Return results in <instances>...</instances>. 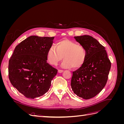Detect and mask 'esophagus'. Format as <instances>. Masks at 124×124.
<instances>
[{
  "label": "esophagus",
  "instance_id": "obj_1",
  "mask_svg": "<svg viewBox=\"0 0 124 124\" xmlns=\"http://www.w3.org/2000/svg\"><path fill=\"white\" fill-rule=\"evenodd\" d=\"M63 70H58V73H62V72H63Z\"/></svg>",
  "mask_w": 124,
  "mask_h": 124
}]
</instances>
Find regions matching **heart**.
Segmentation results:
<instances>
[{"label":"heart","instance_id":"obj_1","mask_svg":"<svg viewBox=\"0 0 124 124\" xmlns=\"http://www.w3.org/2000/svg\"><path fill=\"white\" fill-rule=\"evenodd\" d=\"M87 53L85 47L74 41L65 39L52 46L47 52V59L52 66H56L62 59V67L65 68H80L86 61Z\"/></svg>","mask_w":124,"mask_h":124}]
</instances>
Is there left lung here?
<instances>
[{
	"mask_svg": "<svg viewBox=\"0 0 124 124\" xmlns=\"http://www.w3.org/2000/svg\"><path fill=\"white\" fill-rule=\"evenodd\" d=\"M86 51L84 64L73 72L71 86L75 94L84 99L93 98L106 85L111 63L105 47L93 37H74Z\"/></svg>",
	"mask_w": 124,
	"mask_h": 124,
	"instance_id": "obj_1",
	"label": "left lung"
}]
</instances>
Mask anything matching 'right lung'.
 <instances>
[{
    "label": "right lung",
    "mask_w": 124,
    "mask_h": 124,
    "mask_svg": "<svg viewBox=\"0 0 124 124\" xmlns=\"http://www.w3.org/2000/svg\"><path fill=\"white\" fill-rule=\"evenodd\" d=\"M54 38L30 36L16 47L9 59L10 81L26 98L45 94L57 73V70L47 62V52Z\"/></svg>",
    "instance_id": "1"
}]
</instances>
